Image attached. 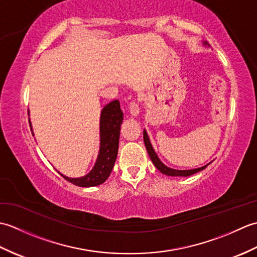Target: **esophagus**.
<instances>
[{
  "label": "esophagus",
  "mask_w": 257,
  "mask_h": 257,
  "mask_svg": "<svg viewBox=\"0 0 257 257\" xmlns=\"http://www.w3.org/2000/svg\"><path fill=\"white\" fill-rule=\"evenodd\" d=\"M129 112L134 117H137L139 114V105L136 100H132L129 102Z\"/></svg>",
  "instance_id": "34e87169"
}]
</instances>
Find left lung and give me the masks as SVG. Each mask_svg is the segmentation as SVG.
I'll list each match as a JSON object with an SVG mask.
<instances>
[{
  "mask_svg": "<svg viewBox=\"0 0 257 257\" xmlns=\"http://www.w3.org/2000/svg\"><path fill=\"white\" fill-rule=\"evenodd\" d=\"M144 141H145L147 151H148V154L150 156L151 161L154 162V165L156 166V168L158 169V170H159L162 173L167 174V176L188 177V176H191V174H194L196 172L203 170V169H205L207 167V165H206L204 167H201V168H198V169H192V170H174V169H171V168H169V167L163 165V163L160 161L159 158H158L157 154L155 152L154 148H152V146L150 144V140H149L148 135H147V133H146V130L144 132Z\"/></svg>",
  "mask_w": 257,
  "mask_h": 257,
  "instance_id": "1",
  "label": "left lung"
}]
</instances>
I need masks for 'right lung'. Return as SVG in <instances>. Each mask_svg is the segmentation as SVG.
Segmentation results:
<instances>
[{"label": "right lung", "mask_w": 257, "mask_h": 257, "mask_svg": "<svg viewBox=\"0 0 257 257\" xmlns=\"http://www.w3.org/2000/svg\"><path fill=\"white\" fill-rule=\"evenodd\" d=\"M122 116L123 113L118 100H113L106 105L100 117V150L95 167L85 177L72 179L62 174L64 179L79 187H95L106 181L110 176L117 158Z\"/></svg>", "instance_id": "add662e5"}]
</instances>
